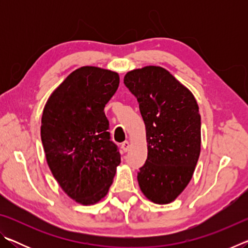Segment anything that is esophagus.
I'll list each match as a JSON object with an SVG mask.
<instances>
[{"label": "esophagus", "mask_w": 248, "mask_h": 248, "mask_svg": "<svg viewBox=\"0 0 248 248\" xmlns=\"http://www.w3.org/2000/svg\"><path fill=\"white\" fill-rule=\"evenodd\" d=\"M121 149H123L124 152H127V151H129V149H130V143H129V141H124V142H123V144H121Z\"/></svg>", "instance_id": "obj_1"}]
</instances>
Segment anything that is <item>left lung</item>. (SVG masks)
<instances>
[{
  "label": "left lung",
  "mask_w": 248,
  "mask_h": 248,
  "mask_svg": "<svg viewBox=\"0 0 248 248\" xmlns=\"http://www.w3.org/2000/svg\"><path fill=\"white\" fill-rule=\"evenodd\" d=\"M146 130L148 158L138 173L141 191L154 203L174 201L189 184L200 155L201 118L191 92L161 66L128 72Z\"/></svg>",
  "instance_id": "obj_1"
}]
</instances>
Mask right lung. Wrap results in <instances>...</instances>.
Segmentation results:
<instances>
[{"mask_svg":"<svg viewBox=\"0 0 248 248\" xmlns=\"http://www.w3.org/2000/svg\"><path fill=\"white\" fill-rule=\"evenodd\" d=\"M118 86L117 72L82 66L53 91L44 108L40 134L49 169L62 190L84 205L107 195L120 164L104 112Z\"/></svg>","mask_w":248,"mask_h":248,"instance_id":"obj_1","label":"right lung"}]
</instances>
